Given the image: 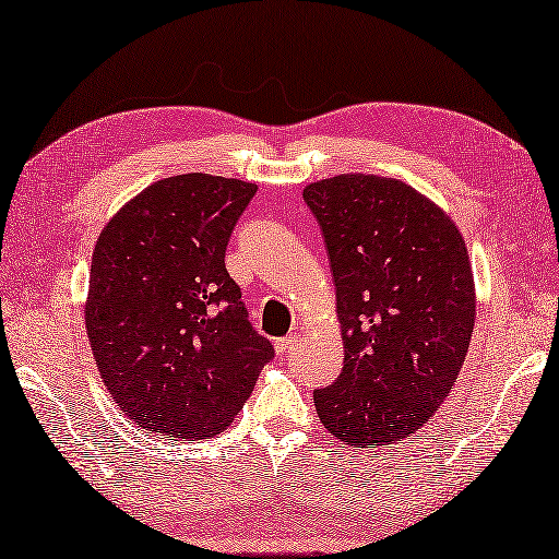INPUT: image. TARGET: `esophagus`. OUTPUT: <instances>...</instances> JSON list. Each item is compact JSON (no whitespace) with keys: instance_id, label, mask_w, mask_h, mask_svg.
Instances as JSON below:
<instances>
[{"instance_id":"obj_1","label":"esophagus","mask_w":559,"mask_h":559,"mask_svg":"<svg viewBox=\"0 0 559 559\" xmlns=\"http://www.w3.org/2000/svg\"><path fill=\"white\" fill-rule=\"evenodd\" d=\"M295 336H283V338H276V343H273V348H276V353L278 355H283V358H286V355L293 350V346H295Z\"/></svg>"}]
</instances>
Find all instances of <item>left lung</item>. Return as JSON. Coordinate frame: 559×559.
Masks as SVG:
<instances>
[{
  "label": "left lung",
  "instance_id": "1",
  "mask_svg": "<svg viewBox=\"0 0 559 559\" xmlns=\"http://www.w3.org/2000/svg\"><path fill=\"white\" fill-rule=\"evenodd\" d=\"M336 286L343 370L314 391L326 430L382 447L432 418L466 360L476 286L447 213L379 175H336L302 192Z\"/></svg>",
  "mask_w": 559,
  "mask_h": 559
}]
</instances>
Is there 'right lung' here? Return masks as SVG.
<instances>
[{"instance_id": "1", "label": "right lung", "mask_w": 559, "mask_h": 559, "mask_svg": "<svg viewBox=\"0 0 559 559\" xmlns=\"http://www.w3.org/2000/svg\"><path fill=\"white\" fill-rule=\"evenodd\" d=\"M257 185L165 177L115 213L91 261L86 331L103 384L148 432L206 439L242 411L271 358L225 269Z\"/></svg>"}]
</instances>
